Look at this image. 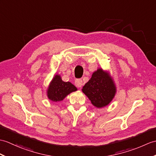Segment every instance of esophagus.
Listing matches in <instances>:
<instances>
[{
	"instance_id": "esophagus-1",
	"label": "esophagus",
	"mask_w": 156,
	"mask_h": 156,
	"mask_svg": "<svg viewBox=\"0 0 156 156\" xmlns=\"http://www.w3.org/2000/svg\"><path fill=\"white\" fill-rule=\"evenodd\" d=\"M82 80L81 79H76L75 80V85L78 88H80L82 86Z\"/></svg>"
}]
</instances>
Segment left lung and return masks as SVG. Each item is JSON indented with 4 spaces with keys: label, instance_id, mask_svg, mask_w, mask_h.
<instances>
[{
    "label": "left lung",
    "instance_id": "obj_1",
    "mask_svg": "<svg viewBox=\"0 0 156 156\" xmlns=\"http://www.w3.org/2000/svg\"><path fill=\"white\" fill-rule=\"evenodd\" d=\"M82 92L97 108L107 106L114 97L115 87L109 76L102 69L94 72L92 78L83 86Z\"/></svg>",
    "mask_w": 156,
    "mask_h": 156
}]
</instances>
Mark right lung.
Wrapping results in <instances>:
<instances>
[{"mask_svg": "<svg viewBox=\"0 0 156 156\" xmlns=\"http://www.w3.org/2000/svg\"><path fill=\"white\" fill-rule=\"evenodd\" d=\"M77 88L69 82H64L59 75H56L47 92L48 98L53 102H59L62 100L70 93L76 91Z\"/></svg>", "mask_w": 156, "mask_h": 156, "instance_id": "right-lung-1", "label": "right lung"}]
</instances>
